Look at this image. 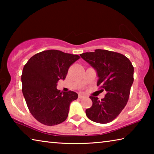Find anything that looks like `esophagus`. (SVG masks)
I'll list each match as a JSON object with an SVG mask.
<instances>
[{"mask_svg": "<svg viewBox=\"0 0 154 154\" xmlns=\"http://www.w3.org/2000/svg\"><path fill=\"white\" fill-rule=\"evenodd\" d=\"M84 95H83V94H79V98H83V97H84Z\"/></svg>", "mask_w": 154, "mask_h": 154, "instance_id": "1", "label": "esophagus"}]
</instances>
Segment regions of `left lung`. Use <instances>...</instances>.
Listing matches in <instances>:
<instances>
[{
  "label": "left lung",
  "instance_id": "obj_1",
  "mask_svg": "<svg viewBox=\"0 0 154 154\" xmlns=\"http://www.w3.org/2000/svg\"><path fill=\"white\" fill-rule=\"evenodd\" d=\"M80 56L96 70L97 85L106 92L100 100L90 96L92 106L85 110V114L96 123L107 124L114 120L126 105L134 82V67L123 54L105 49L85 52Z\"/></svg>",
  "mask_w": 154,
  "mask_h": 154
}]
</instances>
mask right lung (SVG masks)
<instances>
[{
    "label": "right lung",
    "mask_w": 154,
    "mask_h": 154,
    "mask_svg": "<svg viewBox=\"0 0 154 154\" xmlns=\"http://www.w3.org/2000/svg\"><path fill=\"white\" fill-rule=\"evenodd\" d=\"M79 58L51 49L35 54L24 65L21 77L22 93L30 113L40 123L54 126L66 120L70 104L78 94L71 90L60 92L57 83L66 78L70 66Z\"/></svg>",
    "instance_id": "1"
}]
</instances>
